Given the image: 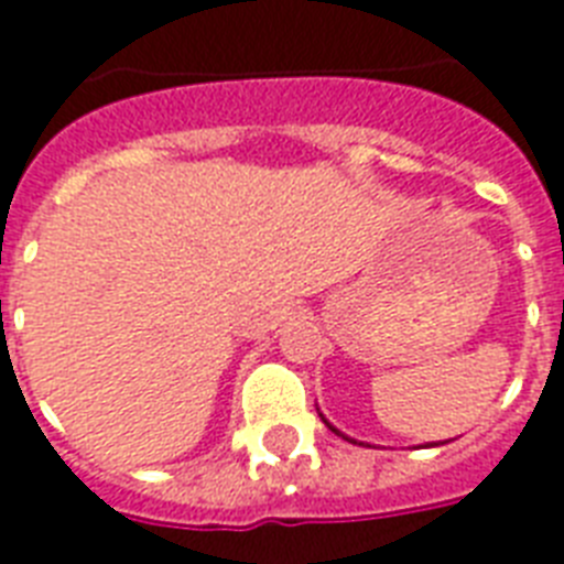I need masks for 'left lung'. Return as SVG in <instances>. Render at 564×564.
Wrapping results in <instances>:
<instances>
[{"label": "left lung", "instance_id": "obj_1", "mask_svg": "<svg viewBox=\"0 0 564 564\" xmlns=\"http://www.w3.org/2000/svg\"><path fill=\"white\" fill-rule=\"evenodd\" d=\"M328 429H330V432H337V429H334V425H328ZM337 435H339V432H337Z\"/></svg>", "mask_w": 564, "mask_h": 564}]
</instances>
